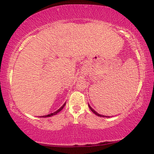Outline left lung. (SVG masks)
Listing matches in <instances>:
<instances>
[{
	"label": "left lung",
	"mask_w": 154,
	"mask_h": 154,
	"mask_svg": "<svg viewBox=\"0 0 154 154\" xmlns=\"http://www.w3.org/2000/svg\"><path fill=\"white\" fill-rule=\"evenodd\" d=\"M88 106H89V108H90V110H91V111H92V112H93L94 114H96V116H99V117H103V118H110V116H103V115H101V114L98 113V112H96V111H95V110H94L93 109V108H92L91 107V106H90V105H89V103H88Z\"/></svg>",
	"instance_id": "8db88e82"
}]
</instances>
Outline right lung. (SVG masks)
Here are the masks:
<instances>
[{
    "label": "right lung",
    "instance_id": "obj_1",
    "mask_svg": "<svg viewBox=\"0 0 154 154\" xmlns=\"http://www.w3.org/2000/svg\"><path fill=\"white\" fill-rule=\"evenodd\" d=\"M65 104H66V102H65V103L63 104V105L61 106V107L59 108L58 110H57L56 112H53V113H51V114H48V115H47V116H41V117H43V118H46V117H51V116H55V115H56L57 113H58V112H59L61 110L63 109V108H64V106H65Z\"/></svg>",
    "mask_w": 154,
    "mask_h": 154
}]
</instances>
